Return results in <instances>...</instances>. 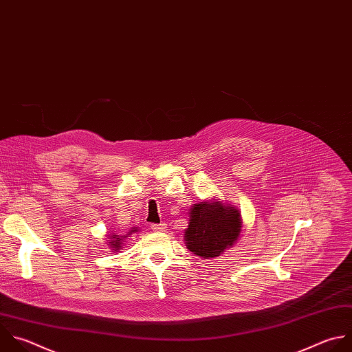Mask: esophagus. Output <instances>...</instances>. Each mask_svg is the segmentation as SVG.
I'll use <instances>...</instances> for the list:
<instances>
[{"label": "esophagus", "mask_w": 352, "mask_h": 352, "mask_svg": "<svg viewBox=\"0 0 352 352\" xmlns=\"http://www.w3.org/2000/svg\"><path fill=\"white\" fill-rule=\"evenodd\" d=\"M151 228L156 232H163L166 229V223H152Z\"/></svg>", "instance_id": "1"}]
</instances>
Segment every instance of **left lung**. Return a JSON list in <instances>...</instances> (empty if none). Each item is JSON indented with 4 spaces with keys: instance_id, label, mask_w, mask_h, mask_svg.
<instances>
[{
    "instance_id": "1",
    "label": "left lung",
    "mask_w": 352,
    "mask_h": 352,
    "mask_svg": "<svg viewBox=\"0 0 352 352\" xmlns=\"http://www.w3.org/2000/svg\"><path fill=\"white\" fill-rule=\"evenodd\" d=\"M242 230V217L236 207L219 200L200 201L189 210L185 229L188 250L203 258H214L235 243Z\"/></svg>"
}]
</instances>
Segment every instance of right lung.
Returning a JSON list of instances; mask_svg holds the SVG:
<instances>
[{
	"mask_svg": "<svg viewBox=\"0 0 352 352\" xmlns=\"http://www.w3.org/2000/svg\"><path fill=\"white\" fill-rule=\"evenodd\" d=\"M133 232H138V229L137 228H134V229H131L129 233H133ZM126 236H119V235H111L110 236V241H109V245H110V249L116 253V252H119L120 249H122V245H123V239H124Z\"/></svg>",
	"mask_w": 352,
	"mask_h": 352,
	"instance_id": "add662e5",
	"label": "right lung"
}]
</instances>
